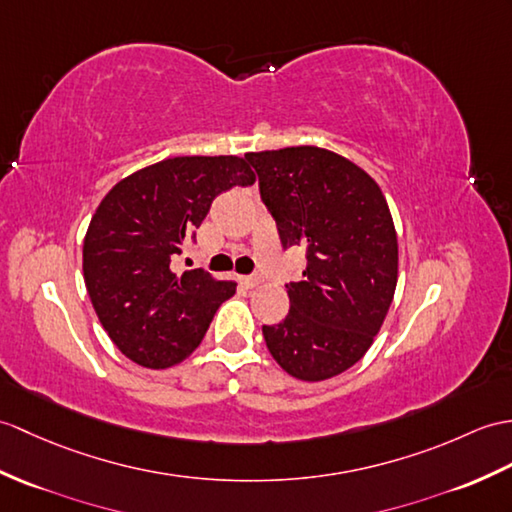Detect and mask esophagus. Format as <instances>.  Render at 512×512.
<instances>
[{
    "label": "esophagus",
    "instance_id": "esophagus-1",
    "mask_svg": "<svg viewBox=\"0 0 512 512\" xmlns=\"http://www.w3.org/2000/svg\"><path fill=\"white\" fill-rule=\"evenodd\" d=\"M259 277L257 275H251V277H240V283L244 285V288H255V285H259Z\"/></svg>",
    "mask_w": 512,
    "mask_h": 512
}]
</instances>
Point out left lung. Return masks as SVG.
<instances>
[{"label": "left lung", "instance_id": "8db88e82", "mask_svg": "<svg viewBox=\"0 0 512 512\" xmlns=\"http://www.w3.org/2000/svg\"><path fill=\"white\" fill-rule=\"evenodd\" d=\"M259 194L283 248L303 246L307 266L290 281V312L264 325L285 373L323 382L347 371L373 344L397 288V233L382 189L340 154L296 146L248 152Z\"/></svg>", "mask_w": 512, "mask_h": 512}]
</instances>
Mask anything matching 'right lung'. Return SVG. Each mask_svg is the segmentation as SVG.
I'll list each match as a JSON object with an SVG mask.
<instances>
[{"label":"right lung","instance_id":"obj_1","mask_svg":"<svg viewBox=\"0 0 512 512\" xmlns=\"http://www.w3.org/2000/svg\"><path fill=\"white\" fill-rule=\"evenodd\" d=\"M240 157H174L122 178L95 209L82 246L93 310L128 360L170 368L194 353L235 281L170 268L213 198L253 185Z\"/></svg>","mask_w":512,"mask_h":512}]
</instances>
